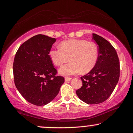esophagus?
<instances>
[{
	"label": "esophagus",
	"mask_w": 133,
	"mask_h": 133,
	"mask_svg": "<svg viewBox=\"0 0 133 133\" xmlns=\"http://www.w3.org/2000/svg\"><path fill=\"white\" fill-rule=\"evenodd\" d=\"M72 78L71 77H65V82H68L70 81L71 79Z\"/></svg>",
	"instance_id": "1"
}]
</instances>
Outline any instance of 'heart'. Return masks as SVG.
<instances>
[{
  "label": "heart",
  "mask_w": 133,
  "mask_h": 133,
  "mask_svg": "<svg viewBox=\"0 0 133 133\" xmlns=\"http://www.w3.org/2000/svg\"><path fill=\"white\" fill-rule=\"evenodd\" d=\"M60 48L51 49L49 55L52 63L61 66L70 59L71 62L62 67L59 72L62 75L87 73L97 63L99 50L95 43L87 40L71 39L61 42Z\"/></svg>",
  "instance_id": "b5f03b06"
}]
</instances>
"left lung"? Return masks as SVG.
I'll list each match as a JSON object with an SVG mask.
<instances>
[{
	"label": "left lung",
	"mask_w": 133,
	"mask_h": 133,
	"mask_svg": "<svg viewBox=\"0 0 133 133\" xmlns=\"http://www.w3.org/2000/svg\"><path fill=\"white\" fill-rule=\"evenodd\" d=\"M92 39L99 46L97 63L81 77L82 86L76 94L88 104H98L106 101L115 88L119 79L120 63L117 52L108 41L94 33Z\"/></svg>",
	"instance_id": "1"
}]
</instances>
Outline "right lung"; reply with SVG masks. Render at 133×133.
Wrapping results in <instances>:
<instances>
[{
	"label": "right lung",
	"instance_id": "right-lung-1",
	"mask_svg": "<svg viewBox=\"0 0 133 133\" xmlns=\"http://www.w3.org/2000/svg\"><path fill=\"white\" fill-rule=\"evenodd\" d=\"M56 41L55 38L37 34L22 43L14 57L16 88L26 101L37 106L52 101L64 83V78L56 76L57 70L49 55Z\"/></svg>",
	"mask_w": 133,
	"mask_h": 133
}]
</instances>
